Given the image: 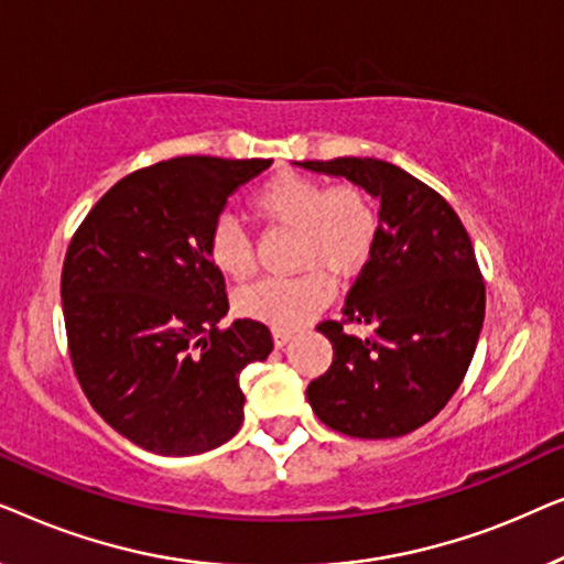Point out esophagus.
Wrapping results in <instances>:
<instances>
[{"mask_svg":"<svg viewBox=\"0 0 564 564\" xmlns=\"http://www.w3.org/2000/svg\"><path fill=\"white\" fill-rule=\"evenodd\" d=\"M272 338H274V346H276V349H282V346H288V344H290L292 334H290V330H280V328H274V330H272Z\"/></svg>","mask_w":564,"mask_h":564,"instance_id":"34e87169","label":"esophagus"}]
</instances>
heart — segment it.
<instances>
[{
	"label": "heart",
	"instance_id": "obj_1",
	"mask_svg": "<svg viewBox=\"0 0 564 564\" xmlns=\"http://www.w3.org/2000/svg\"><path fill=\"white\" fill-rule=\"evenodd\" d=\"M253 218L274 228H288L292 264L303 269L295 276L261 280L238 292L236 311L267 326L292 330L321 313L334 297L336 276H354L372 257L380 220L365 192L354 184H326L297 172L269 176L251 192ZM207 259L230 282H246L257 269L249 236L234 220H218L207 236ZM308 269L305 270L304 267Z\"/></svg>",
	"mask_w": 564,
	"mask_h": 564
}]
</instances>
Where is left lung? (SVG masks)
Segmentation results:
<instances>
[{
	"label": "left lung",
	"mask_w": 564,
	"mask_h": 564,
	"mask_svg": "<svg viewBox=\"0 0 564 564\" xmlns=\"http://www.w3.org/2000/svg\"><path fill=\"white\" fill-rule=\"evenodd\" d=\"M297 166L346 176L380 199V234L344 318L318 323L334 361L307 384V403L338 434H411L449 403L480 338L485 282L473 241L438 192L388 161L344 156ZM346 322L372 325L373 336L349 337Z\"/></svg>",
	"instance_id": "8db88e82"
}]
</instances>
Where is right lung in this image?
I'll return each mask as SVG.
<instances>
[{
    "mask_svg": "<svg viewBox=\"0 0 564 564\" xmlns=\"http://www.w3.org/2000/svg\"><path fill=\"white\" fill-rule=\"evenodd\" d=\"M269 164L180 156L138 169L105 192L68 243L61 300L76 380L143 449L187 457L241 429L238 377L274 344L251 318L218 328L228 295L207 236L228 197Z\"/></svg>",
    "mask_w": 564,
    "mask_h": 564,
    "instance_id": "1",
    "label": "right lung"
}]
</instances>
